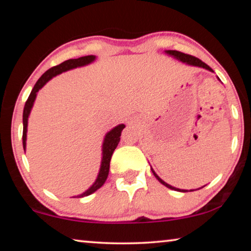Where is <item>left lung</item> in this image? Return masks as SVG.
<instances>
[{"instance_id":"8db88e82","label":"left lung","mask_w":251,"mask_h":251,"mask_svg":"<svg viewBox=\"0 0 251 251\" xmlns=\"http://www.w3.org/2000/svg\"><path fill=\"white\" fill-rule=\"evenodd\" d=\"M166 53L167 54H169V55H173L174 57H176L177 59H179L180 62H184V63H187V64H189V65H194V66H199V67H202V69H206V70H208V71H210V72H214L212 71L209 66H208L206 63H203L202 61H201V59L199 58H197V57H195V56H193V55H189V54H185V53H181V52H179V50H166ZM151 172H152V174H154V176L157 178V179L159 180V182H161V184H163L164 186H166V187H168V188H171V189H174V190H177V192H187V190H182V189H178V188H175V187H173V186H171V185H168V184H166V182H165L163 179H160V178L157 176V174L152 171L151 169Z\"/></svg>"}]
</instances>
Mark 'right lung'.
<instances>
[{
	"mask_svg": "<svg viewBox=\"0 0 251 251\" xmlns=\"http://www.w3.org/2000/svg\"><path fill=\"white\" fill-rule=\"evenodd\" d=\"M95 59L94 55H87V56H82L78 58H74V59H67V61L61 63L56 66L50 67V70H48L45 73L41 76L37 80L36 84L34 85L33 90L29 94L28 99L25 103L24 106V110H23V148L25 151V146H26V131H27V118L29 115V112H31L32 106L34 100H35L36 97V93L39 92L42 87L44 86L46 82L53 77V76H56L58 74L63 73V72L69 71L72 69H75V67H79V66H84L92 63ZM125 125H118L115 128H113L112 130L107 133V135L105 136L104 139V144H103V158H101V164H100V169L99 173V176H97L96 181L93 184L90 189H87L84 194L80 195L79 197H84V196H88V195L93 194L96 192L97 189H100L101 186L104 185V182L107 179L108 176V172H109V163H110V158H112V155L115 148L117 147L118 143H120V137L122 134V130L124 129Z\"/></svg>",
	"mask_w": 251,
	"mask_h": 251,
	"instance_id": "right-lung-1",
	"label": "right lung"
}]
</instances>
